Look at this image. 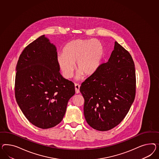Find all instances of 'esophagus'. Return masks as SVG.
I'll return each mask as SVG.
<instances>
[{"instance_id": "34e87169", "label": "esophagus", "mask_w": 159, "mask_h": 159, "mask_svg": "<svg viewBox=\"0 0 159 159\" xmlns=\"http://www.w3.org/2000/svg\"><path fill=\"white\" fill-rule=\"evenodd\" d=\"M80 85L79 84H75V91L76 94H79L80 93Z\"/></svg>"}]
</instances>
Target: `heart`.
I'll list each match as a JSON object with an SVG mask.
<instances>
[{
  "label": "heart",
  "instance_id": "b5f03b06",
  "mask_svg": "<svg viewBox=\"0 0 159 159\" xmlns=\"http://www.w3.org/2000/svg\"><path fill=\"white\" fill-rule=\"evenodd\" d=\"M104 53L102 44L97 40L76 39L68 43L63 49V54L57 56V63L66 79L72 77L75 69L79 73L77 78L83 74L90 76L100 65Z\"/></svg>",
  "mask_w": 159,
  "mask_h": 159
}]
</instances>
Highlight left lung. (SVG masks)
Instances as JSON below:
<instances>
[{
	"instance_id": "obj_1",
	"label": "left lung",
	"mask_w": 159,
	"mask_h": 159,
	"mask_svg": "<svg viewBox=\"0 0 159 159\" xmlns=\"http://www.w3.org/2000/svg\"><path fill=\"white\" fill-rule=\"evenodd\" d=\"M135 65L128 51L117 42L107 62L82 83L84 115L92 128L115 127L128 113L135 96Z\"/></svg>"
}]
</instances>
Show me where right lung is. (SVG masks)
Listing matches in <instances>:
<instances>
[{
	"label": "right lung",
	"mask_w": 159,
	"mask_h": 159,
	"mask_svg": "<svg viewBox=\"0 0 159 159\" xmlns=\"http://www.w3.org/2000/svg\"><path fill=\"white\" fill-rule=\"evenodd\" d=\"M60 70L56 46L44 35L28 45L18 61L16 99L26 118L40 129L58 125L75 94L73 82Z\"/></svg>",
	"instance_id": "obj_1"
}]
</instances>
